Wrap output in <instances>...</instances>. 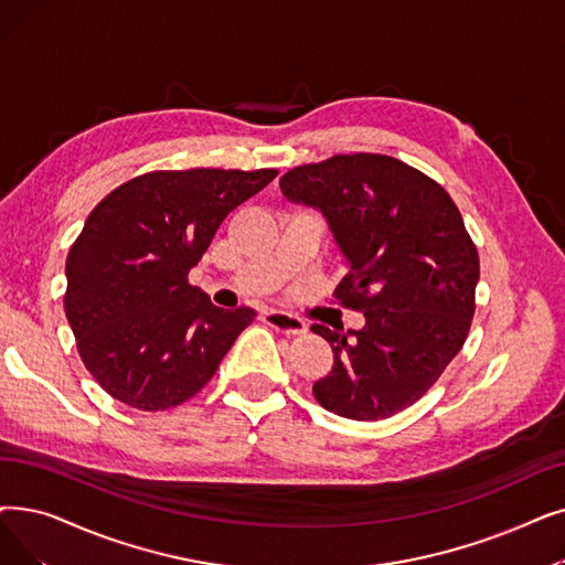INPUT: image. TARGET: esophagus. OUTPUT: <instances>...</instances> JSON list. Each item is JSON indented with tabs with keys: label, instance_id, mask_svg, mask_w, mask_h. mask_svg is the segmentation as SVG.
Here are the masks:
<instances>
[{
	"label": "esophagus",
	"instance_id": "esophagus-1",
	"mask_svg": "<svg viewBox=\"0 0 565 565\" xmlns=\"http://www.w3.org/2000/svg\"><path fill=\"white\" fill-rule=\"evenodd\" d=\"M263 321L269 328H275V330H279L284 334H305L307 332V323L302 321V318L292 316V313H286V311L269 309V311L263 313Z\"/></svg>",
	"mask_w": 565,
	"mask_h": 565
}]
</instances>
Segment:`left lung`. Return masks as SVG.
Wrapping results in <instances>:
<instances>
[{
  "label": "left lung",
  "mask_w": 565,
  "mask_h": 565,
  "mask_svg": "<svg viewBox=\"0 0 565 565\" xmlns=\"http://www.w3.org/2000/svg\"><path fill=\"white\" fill-rule=\"evenodd\" d=\"M279 184L326 216L349 267L337 298L364 313L360 330L311 326L334 351L313 397L341 418H390L425 395L469 334L480 263L463 218L444 186L385 154H337Z\"/></svg>",
  "instance_id": "1"
}]
</instances>
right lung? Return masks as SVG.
<instances>
[{"mask_svg":"<svg viewBox=\"0 0 565 565\" xmlns=\"http://www.w3.org/2000/svg\"><path fill=\"white\" fill-rule=\"evenodd\" d=\"M277 170H157L92 210L66 258L64 311L78 353L117 402L166 411L193 397L216 372L249 307H214L189 269L199 265L228 212Z\"/></svg>","mask_w":565,"mask_h":565,"instance_id":"1","label":"right lung"}]
</instances>
